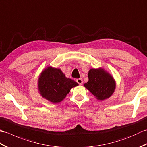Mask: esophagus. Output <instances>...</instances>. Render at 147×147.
Returning a JSON list of instances; mask_svg holds the SVG:
<instances>
[{
    "mask_svg": "<svg viewBox=\"0 0 147 147\" xmlns=\"http://www.w3.org/2000/svg\"><path fill=\"white\" fill-rule=\"evenodd\" d=\"M76 82L79 84L80 85H82V84H83V80L82 79V78H78V79H76Z\"/></svg>",
    "mask_w": 147,
    "mask_h": 147,
    "instance_id": "34e87169",
    "label": "esophagus"
}]
</instances>
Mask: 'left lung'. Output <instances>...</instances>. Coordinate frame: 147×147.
Instances as JSON below:
<instances>
[{
    "instance_id": "left-lung-1",
    "label": "left lung",
    "mask_w": 147,
    "mask_h": 147,
    "mask_svg": "<svg viewBox=\"0 0 147 147\" xmlns=\"http://www.w3.org/2000/svg\"><path fill=\"white\" fill-rule=\"evenodd\" d=\"M88 76V82L84 86L98 100H104L113 94L116 85L115 80L104 68L90 69Z\"/></svg>"
}]
</instances>
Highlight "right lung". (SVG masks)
<instances>
[{
    "mask_svg": "<svg viewBox=\"0 0 147 147\" xmlns=\"http://www.w3.org/2000/svg\"><path fill=\"white\" fill-rule=\"evenodd\" d=\"M78 85L75 81L65 77L61 69L51 66L42 71L38 80L40 95L53 104L63 100L70 90Z\"/></svg>",
    "mask_w": 147,
    "mask_h": 147,
    "instance_id": "1",
    "label": "right lung"
}]
</instances>
